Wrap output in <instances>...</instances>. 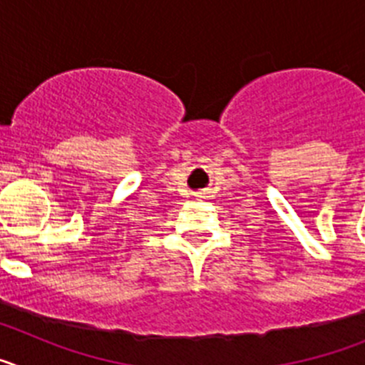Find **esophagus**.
I'll use <instances>...</instances> for the list:
<instances>
[{
	"mask_svg": "<svg viewBox=\"0 0 365 365\" xmlns=\"http://www.w3.org/2000/svg\"><path fill=\"white\" fill-rule=\"evenodd\" d=\"M202 195H205V193H199V195H197V197H202Z\"/></svg>",
	"mask_w": 365,
	"mask_h": 365,
	"instance_id": "34e87169",
	"label": "esophagus"
}]
</instances>
